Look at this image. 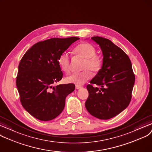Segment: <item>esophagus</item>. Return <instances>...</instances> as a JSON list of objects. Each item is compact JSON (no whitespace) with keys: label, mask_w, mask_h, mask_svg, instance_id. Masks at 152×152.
<instances>
[{"label":"esophagus","mask_w":152,"mask_h":152,"mask_svg":"<svg viewBox=\"0 0 152 152\" xmlns=\"http://www.w3.org/2000/svg\"><path fill=\"white\" fill-rule=\"evenodd\" d=\"M83 87L82 86H78V85H76L75 86V88L77 89V90H79V89H80V88H82Z\"/></svg>","instance_id":"esophagus-1"}]
</instances>
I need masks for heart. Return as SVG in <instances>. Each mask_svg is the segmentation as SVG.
I'll return each mask as SVG.
<instances>
[{
	"label": "heart",
	"mask_w": 152,
	"mask_h": 152,
	"mask_svg": "<svg viewBox=\"0 0 152 152\" xmlns=\"http://www.w3.org/2000/svg\"><path fill=\"white\" fill-rule=\"evenodd\" d=\"M74 52L83 57L84 59L82 69L84 70L80 72H75L67 76L65 78L67 83H74L80 86L83 85L91 77L90 71L93 73H97L102 69L103 61L101 57L96 55V49L91 45L83 42L77 45L74 48ZM57 62L62 70L69 73L70 71V59L67 53H61Z\"/></svg>",
	"instance_id": "b5f03b06"
}]
</instances>
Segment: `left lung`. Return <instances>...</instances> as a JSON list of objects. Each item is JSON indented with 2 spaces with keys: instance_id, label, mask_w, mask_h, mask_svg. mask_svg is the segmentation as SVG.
Returning <instances> with one entry per match:
<instances>
[{
  "instance_id": "left-lung-1",
  "label": "left lung",
  "mask_w": 152,
  "mask_h": 152,
  "mask_svg": "<svg viewBox=\"0 0 152 152\" xmlns=\"http://www.w3.org/2000/svg\"><path fill=\"white\" fill-rule=\"evenodd\" d=\"M91 39L99 45L103 59L102 69L86 86L89 95L85 107L93 116L109 119L124 111L131 102L135 75L131 60L120 48L106 38Z\"/></svg>"
}]
</instances>
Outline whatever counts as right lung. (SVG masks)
Here are the masks:
<instances>
[{"instance_id": "right-lung-1", "label": "right lung", "mask_w": 152, "mask_h": 152, "mask_svg": "<svg viewBox=\"0 0 152 152\" xmlns=\"http://www.w3.org/2000/svg\"><path fill=\"white\" fill-rule=\"evenodd\" d=\"M80 38H51L36 43L21 58L16 85L24 109L37 119L48 121L62 113L66 98L75 90L73 83H54L62 78L57 59Z\"/></svg>"}]
</instances>
